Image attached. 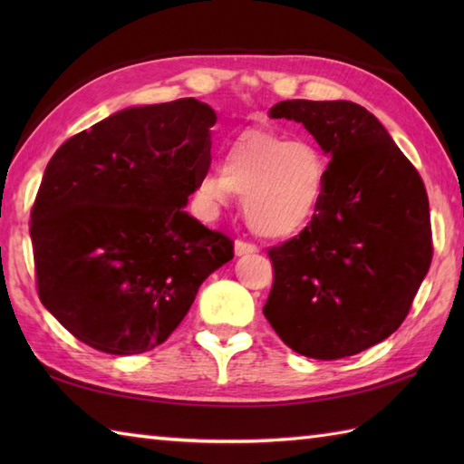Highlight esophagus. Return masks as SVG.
<instances>
[{"mask_svg": "<svg viewBox=\"0 0 464 464\" xmlns=\"http://www.w3.org/2000/svg\"><path fill=\"white\" fill-rule=\"evenodd\" d=\"M259 249L255 247V245H251V243H245V241H235V255H237V257H243V255H253V253H257Z\"/></svg>", "mask_w": 464, "mask_h": 464, "instance_id": "1", "label": "esophagus"}]
</instances>
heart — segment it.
Segmentation results:
<instances>
[{
  "label": "heart",
  "mask_w": 464,
  "mask_h": 464,
  "mask_svg": "<svg viewBox=\"0 0 464 464\" xmlns=\"http://www.w3.org/2000/svg\"><path fill=\"white\" fill-rule=\"evenodd\" d=\"M329 163L313 141L249 130L221 153V175L205 173L201 199L227 205L231 193L243 197V215L251 229L267 239L301 233L319 215L327 193Z\"/></svg>",
  "instance_id": "heart-1"
}]
</instances>
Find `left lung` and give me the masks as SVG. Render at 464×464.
Here are the masks:
<instances>
[{"mask_svg":"<svg viewBox=\"0 0 464 464\" xmlns=\"http://www.w3.org/2000/svg\"><path fill=\"white\" fill-rule=\"evenodd\" d=\"M269 117L301 123L331 161L319 215L269 251L275 281L263 313L295 353L351 357L401 327L427 277L425 185L382 123L357 103L289 100Z\"/></svg>","mask_w":464,"mask_h":464,"instance_id":"left-lung-1","label":"left lung"}]
</instances>
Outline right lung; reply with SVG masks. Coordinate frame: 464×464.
Wrapping results in <instances>:
<instances>
[{
    "instance_id": "obj_1",
    "label": "right lung",
    "mask_w": 464,
    "mask_h": 464,
    "mask_svg": "<svg viewBox=\"0 0 464 464\" xmlns=\"http://www.w3.org/2000/svg\"><path fill=\"white\" fill-rule=\"evenodd\" d=\"M215 121L195 97L133 105L47 163L29 229L39 299L90 347L155 349L233 259L231 241L183 209L209 169Z\"/></svg>"
}]
</instances>
